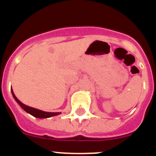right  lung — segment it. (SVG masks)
<instances>
[{"instance_id": "obj_1", "label": "right lung", "mask_w": 156, "mask_h": 156, "mask_svg": "<svg viewBox=\"0 0 156 156\" xmlns=\"http://www.w3.org/2000/svg\"><path fill=\"white\" fill-rule=\"evenodd\" d=\"M12 94L13 95V98H15V100L16 101V102L21 106V108H23L24 111H26L27 113L30 114L33 116L37 117V118H40V119H45V118H49V117L55 116V115H58L59 114H61V112H44L42 111V110L37 109V108H32V107H30V106L27 105L23 104V102H21L19 99L16 98V96L14 94L13 90L12 89Z\"/></svg>"}]
</instances>
